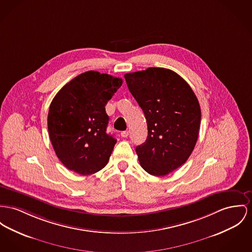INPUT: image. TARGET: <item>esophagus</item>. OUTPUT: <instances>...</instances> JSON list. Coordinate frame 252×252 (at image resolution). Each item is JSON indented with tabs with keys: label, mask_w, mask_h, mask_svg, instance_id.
<instances>
[{
	"label": "esophagus",
	"mask_w": 252,
	"mask_h": 252,
	"mask_svg": "<svg viewBox=\"0 0 252 252\" xmlns=\"http://www.w3.org/2000/svg\"><path fill=\"white\" fill-rule=\"evenodd\" d=\"M128 134H129V132H128V131H123V132H121V133H120V135H121L122 137H127V136H128Z\"/></svg>",
	"instance_id": "34e87169"
}]
</instances>
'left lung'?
<instances>
[{"label":"left lung","instance_id":"obj_1","mask_svg":"<svg viewBox=\"0 0 252 252\" xmlns=\"http://www.w3.org/2000/svg\"><path fill=\"white\" fill-rule=\"evenodd\" d=\"M142 109L148 135L135 151L141 167L162 177L182 166L196 145L201 107L183 77L164 67H148L124 75Z\"/></svg>","mask_w":252,"mask_h":252}]
</instances>
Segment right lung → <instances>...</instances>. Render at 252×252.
Returning <instances> with one entry per match:
<instances>
[{
  "label": "right lung",
  "mask_w": 252,
  "mask_h": 252,
  "mask_svg": "<svg viewBox=\"0 0 252 252\" xmlns=\"http://www.w3.org/2000/svg\"><path fill=\"white\" fill-rule=\"evenodd\" d=\"M121 85V78L89 70L70 80L51 101L49 135L68 170L88 176L108 163L117 139L106 133L105 106Z\"/></svg>",
  "instance_id": "right-lung-1"
}]
</instances>
